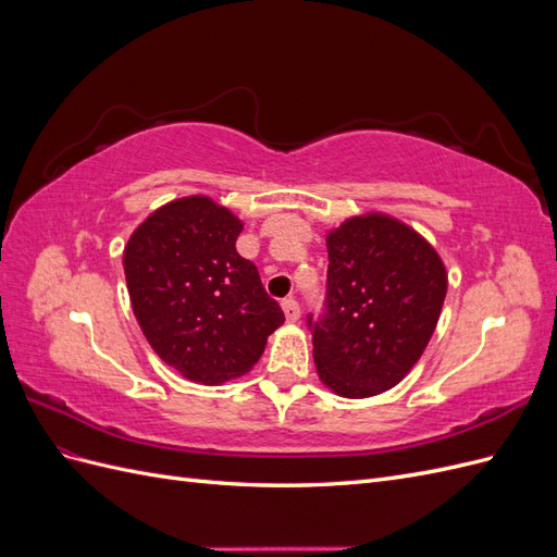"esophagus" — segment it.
<instances>
[{
	"instance_id": "1",
	"label": "esophagus",
	"mask_w": 557,
	"mask_h": 557,
	"mask_svg": "<svg viewBox=\"0 0 557 557\" xmlns=\"http://www.w3.org/2000/svg\"><path fill=\"white\" fill-rule=\"evenodd\" d=\"M281 307H283L285 318H288V323H297V320H299V305H297V299H293V297L283 299Z\"/></svg>"
}]
</instances>
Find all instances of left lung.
<instances>
[{
    "label": "left lung",
    "instance_id": "obj_1",
    "mask_svg": "<svg viewBox=\"0 0 557 557\" xmlns=\"http://www.w3.org/2000/svg\"><path fill=\"white\" fill-rule=\"evenodd\" d=\"M323 313H309L318 376L344 397L391 391L423 356L446 297L436 250L395 218H350L327 234Z\"/></svg>",
    "mask_w": 557,
    "mask_h": 557
}]
</instances>
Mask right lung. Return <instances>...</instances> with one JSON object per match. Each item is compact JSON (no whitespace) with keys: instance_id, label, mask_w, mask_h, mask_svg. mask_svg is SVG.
<instances>
[{"instance_id":"right-lung-1","label":"right lung","mask_w":557,"mask_h":557,"mask_svg":"<svg viewBox=\"0 0 557 557\" xmlns=\"http://www.w3.org/2000/svg\"><path fill=\"white\" fill-rule=\"evenodd\" d=\"M242 227L195 195L150 213L125 246L127 290L148 344L207 385L248 372L285 320L258 267L234 246Z\"/></svg>"}]
</instances>
